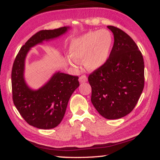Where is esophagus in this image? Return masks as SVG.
<instances>
[{
    "label": "esophagus",
    "instance_id": "obj_1",
    "mask_svg": "<svg viewBox=\"0 0 160 160\" xmlns=\"http://www.w3.org/2000/svg\"><path fill=\"white\" fill-rule=\"evenodd\" d=\"M79 81L80 82H85L88 81V77L85 75H82L79 78Z\"/></svg>",
    "mask_w": 160,
    "mask_h": 160
}]
</instances>
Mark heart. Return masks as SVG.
<instances>
[{
    "mask_svg": "<svg viewBox=\"0 0 160 160\" xmlns=\"http://www.w3.org/2000/svg\"><path fill=\"white\" fill-rule=\"evenodd\" d=\"M112 37L109 31L102 29L90 32L75 38L70 43L69 63L76 68L80 60L89 70H94L104 66L109 58L112 46Z\"/></svg>",
    "mask_w": 160,
    "mask_h": 160,
    "instance_id": "1",
    "label": "heart"
}]
</instances>
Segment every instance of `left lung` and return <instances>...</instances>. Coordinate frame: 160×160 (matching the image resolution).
Masks as SVG:
<instances>
[{
    "label": "left lung",
    "mask_w": 160,
    "mask_h": 160,
    "mask_svg": "<svg viewBox=\"0 0 160 160\" xmlns=\"http://www.w3.org/2000/svg\"><path fill=\"white\" fill-rule=\"evenodd\" d=\"M114 42L104 66L89 75L91 102L100 115L117 119L131 113L144 88V61L132 38L121 29L107 26Z\"/></svg>",
    "instance_id": "left-lung-1"
}]
</instances>
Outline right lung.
<instances>
[{"instance_id":"add662e5","label":"right lung","mask_w":160,"mask_h":160,"mask_svg":"<svg viewBox=\"0 0 160 160\" xmlns=\"http://www.w3.org/2000/svg\"><path fill=\"white\" fill-rule=\"evenodd\" d=\"M68 29L69 27H63L38 32L21 47L13 63V103L26 122L37 128H53L61 122L70 97L80 85L79 78L57 72L39 90H32L24 78L26 56L35 45L58 37Z\"/></svg>"}]
</instances>
